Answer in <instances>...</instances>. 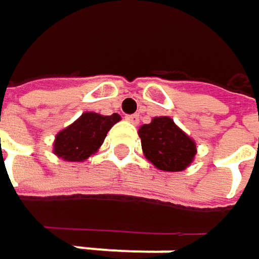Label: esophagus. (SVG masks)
Here are the masks:
<instances>
[{"label":"esophagus","instance_id":"34e87169","mask_svg":"<svg viewBox=\"0 0 259 259\" xmlns=\"http://www.w3.org/2000/svg\"><path fill=\"white\" fill-rule=\"evenodd\" d=\"M126 120L132 123V124H138L139 123V115L138 114H132V115H126Z\"/></svg>","mask_w":259,"mask_h":259}]
</instances>
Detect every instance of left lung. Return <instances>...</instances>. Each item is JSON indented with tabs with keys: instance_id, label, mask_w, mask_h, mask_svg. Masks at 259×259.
Segmentation results:
<instances>
[{
	"instance_id": "obj_1",
	"label": "left lung",
	"mask_w": 259,
	"mask_h": 259,
	"mask_svg": "<svg viewBox=\"0 0 259 259\" xmlns=\"http://www.w3.org/2000/svg\"><path fill=\"white\" fill-rule=\"evenodd\" d=\"M139 138L145 157L162 171H183L196 154L195 142L169 117H156L144 124Z\"/></svg>"
}]
</instances>
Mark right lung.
<instances>
[{
  "label": "right lung",
  "instance_id": "right-lung-1",
  "mask_svg": "<svg viewBox=\"0 0 259 259\" xmlns=\"http://www.w3.org/2000/svg\"><path fill=\"white\" fill-rule=\"evenodd\" d=\"M118 121V114L105 117L96 112H85L73 124L55 136L54 151L64 160L82 162L99 150L106 133Z\"/></svg>",
  "mask_w": 259,
  "mask_h": 259
}]
</instances>
